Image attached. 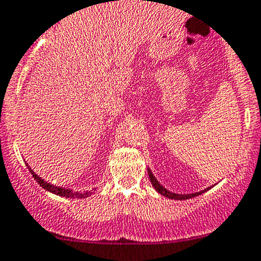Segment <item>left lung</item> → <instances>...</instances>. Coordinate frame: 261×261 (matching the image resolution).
Wrapping results in <instances>:
<instances>
[{
    "label": "left lung",
    "instance_id": "left-lung-1",
    "mask_svg": "<svg viewBox=\"0 0 261 261\" xmlns=\"http://www.w3.org/2000/svg\"><path fill=\"white\" fill-rule=\"evenodd\" d=\"M148 174H149V179H150V182H152V186L154 187L155 191L158 192L160 194H162V196L167 197V198H171V199H188V198H193V197L196 196H199V194H202L203 192L208 191L210 188L204 189V191H201V192H196V193H192V194H176V193H172V192H169L166 188H164V187L161 186L160 182L157 181V179H155L154 176H153L152 171L150 170H148Z\"/></svg>",
    "mask_w": 261,
    "mask_h": 261
}]
</instances>
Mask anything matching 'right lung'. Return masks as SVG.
<instances>
[{
	"mask_svg": "<svg viewBox=\"0 0 261 261\" xmlns=\"http://www.w3.org/2000/svg\"><path fill=\"white\" fill-rule=\"evenodd\" d=\"M28 169H29V167H28ZM29 171L32 172V175H33V177H35L36 181H37L43 189L51 192V193H55V194H58V196H62V197H69V198H85V197L91 196L92 191L91 192H86V193H79V192H72L70 189H65V188H60V187L51 186V184H48L47 181H45V180L41 179L38 175H36L35 172L32 171L31 169H29Z\"/></svg>",
	"mask_w": 261,
	"mask_h": 261,
	"instance_id": "right-lung-1",
	"label": "right lung"
}]
</instances>
